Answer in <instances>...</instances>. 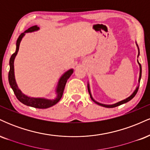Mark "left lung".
<instances>
[{"label": "left lung", "mask_w": 150, "mask_h": 150, "mask_svg": "<svg viewBox=\"0 0 150 150\" xmlns=\"http://www.w3.org/2000/svg\"><path fill=\"white\" fill-rule=\"evenodd\" d=\"M138 47V46H137ZM139 54H140V51H139V48H138V56H137V58H138L139 56ZM137 63H138L139 65H140V76H139V80H138V85H137V87H136V89H135V91H134L133 92H132V94H131L130 96H129L128 98H126V99H123V100L122 101H118V102L117 103H115V104H101V103L98 102V101H95L94 99H93L92 96V94H91V91H90V88H89V84L88 83V85H87V89H88V92H89V95H90V97L91 99H92V100L94 101V102H95L96 104L99 105V106H104V107H106V108H113V107H116V106H120V105L123 104H125V103H127L129 101H130L131 99L133 98L136 95V94H137V91H138V89H139V86H140V79H141V76H142V67H141V65L140 63L138 62V60H137Z\"/></svg>", "instance_id": "obj_1"}]
</instances>
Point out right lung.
Returning a JSON list of instances; mask_svg holds the SVG:
<instances>
[{"label":"right lung","mask_w":150,"mask_h":150,"mask_svg":"<svg viewBox=\"0 0 150 150\" xmlns=\"http://www.w3.org/2000/svg\"><path fill=\"white\" fill-rule=\"evenodd\" d=\"M39 30V27H37V25L32 26V27H30L28 30H27L25 32L22 33L18 37V40H17L16 43V51L11 56L10 58V71L8 73V81H9V84L13 89V92H14L15 96L18 98V99L22 104L27 106H32V107H34L37 108H47L49 107H51L53 105L56 104L60 99H61L62 96H63V91H64V88L65 84H66L67 80L68 78L71 76L72 74L73 73V69H70L68 71L63 74V75L60 77L59 80H58L57 87L56 89V97L53 99H45V98H41V97H28V96L25 95L21 92L20 89H19L18 85H17L16 80H15V71H14V61L15 56L18 54V52L19 51V47H20V44L21 42L22 37L25 36V33H29V32H33L38 31Z\"/></svg>","instance_id":"obj_1"}]
</instances>
